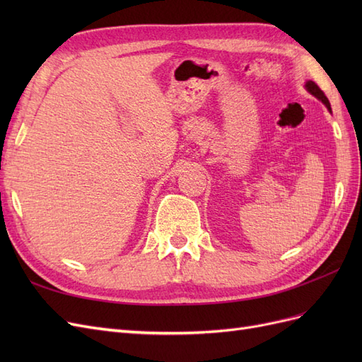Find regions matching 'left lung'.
I'll list each match as a JSON object with an SVG mask.
<instances>
[{"label": "left lung", "mask_w": 362, "mask_h": 362, "mask_svg": "<svg viewBox=\"0 0 362 362\" xmlns=\"http://www.w3.org/2000/svg\"><path fill=\"white\" fill-rule=\"evenodd\" d=\"M305 89L306 90H308L313 96H315L317 98V100H319V101H322L325 105H326V108H327V110H329L331 112V104H329V100H327V98H326V95L320 90V87L319 86H317L314 81H311V80H308V81H306L305 83Z\"/></svg>", "instance_id": "1"}]
</instances>
